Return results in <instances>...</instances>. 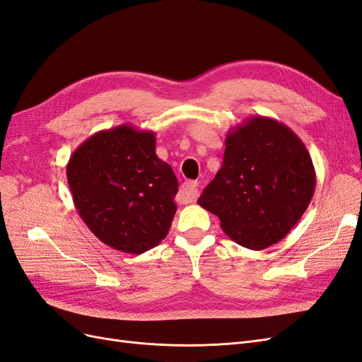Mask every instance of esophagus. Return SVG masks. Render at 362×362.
Returning <instances> with one entry per match:
<instances>
[{"instance_id": "obj_1", "label": "esophagus", "mask_w": 362, "mask_h": 362, "mask_svg": "<svg viewBox=\"0 0 362 362\" xmlns=\"http://www.w3.org/2000/svg\"><path fill=\"white\" fill-rule=\"evenodd\" d=\"M199 184L198 181H185L181 189H180V194L184 202H193L199 194Z\"/></svg>"}]
</instances>
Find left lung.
<instances>
[{
    "instance_id": "1",
    "label": "left lung",
    "mask_w": 362,
    "mask_h": 362,
    "mask_svg": "<svg viewBox=\"0 0 362 362\" xmlns=\"http://www.w3.org/2000/svg\"><path fill=\"white\" fill-rule=\"evenodd\" d=\"M314 189L315 170L303 141L276 119L250 116L226 134L222 168L198 204L221 218L235 243L261 250L291 231Z\"/></svg>"
}]
</instances>
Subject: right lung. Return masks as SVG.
<instances>
[{
  "instance_id": "obj_1",
  "label": "right lung",
  "mask_w": 362,
  "mask_h": 362,
  "mask_svg": "<svg viewBox=\"0 0 362 362\" xmlns=\"http://www.w3.org/2000/svg\"><path fill=\"white\" fill-rule=\"evenodd\" d=\"M66 177L76 211L107 246L139 255L168 235L178 180L157 157L152 131H100L75 149Z\"/></svg>"
}]
</instances>
